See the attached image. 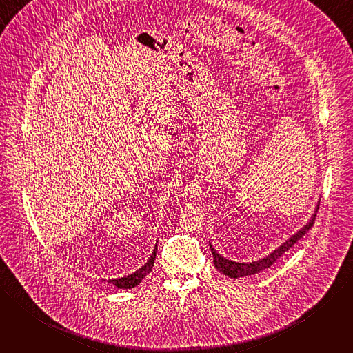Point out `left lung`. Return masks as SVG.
<instances>
[{
	"instance_id": "8db88e82",
	"label": "left lung",
	"mask_w": 353,
	"mask_h": 353,
	"mask_svg": "<svg viewBox=\"0 0 353 353\" xmlns=\"http://www.w3.org/2000/svg\"><path fill=\"white\" fill-rule=\"evenodd\" d=\"M319 210V205H317ZM316 221V214L312 216L310 222L307 225H305L300 230H297V233H294L292 237H289L285 243H282L276 250H274L272 253L261 260L253 261V263H236L232 260H228L225 257H222L221 254H218V251L210 244L211 251H212V256H214V265L216 267L218 271H221L223 275H228L229 278H241V276H247V275H254L259 274L267 268H270L279 257L283 256V253L293 247L297 240H300L306 234V232H309V229L314 225Z\"/></svg>"
}]
</instances>
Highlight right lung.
I'll return each mask as SVG.
<instances>
[{"instance_id": "right-lung-1", "label": "right lung", "mask_w": 353, "mask_h": 353, "mask_svg": "<svg viewBox=\"0 0 353 353\" xmlns=\"http://www.w3.org/2000/svg\"><path fill=\"white\" fill-rule=\"evenodd\" d=\"M157 250H158V244L155 245V250L152 256H150V259L145 263V265H142L139 270H137L135 272L130 274V275H125L123 278H113V279H109L110 283H113L114 286L120 288V289H131L137 285H139V282L150 272L154 268V263H155V259H157Z\"/></svg>"}]
</instances>
